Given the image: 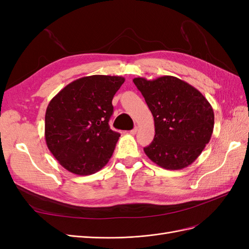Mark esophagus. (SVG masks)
I'll return each instance as SVG.
<instances>
[{
	"label": "esophagus",
	"mask_w": 249,
	"mask_h": 249,
	"mask_svg": "<svg viewBox=\"0 0 249 249\" xmlns=\"http://www.w3.org/2000/svg\"><path fill=\"white\" fill-rule=\"evenodd\" d=\"M137 132H138V127H136V128H133L132 130H130V131H129V133H130V134H136Z\"/></svg>",
	"instance_id": "esophagus-1"
}]
</instances>
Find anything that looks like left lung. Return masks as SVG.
Returning a JSON list of instances; mask_svg holds the SVG:
<instances>
[{
    "mask_svg": "<svg viewBox=\"0 0 249 249\" xmlns=\"http://www.w3.org/2000/svg\"><path fill=\"white\" fill-rule=\"evenodd\" d=\"M154 118L155 136L146 155L167 170H180L199 156L214 129V110L199 90L174 76L134 78Z\"/></svg>",
    "mask_w": 249,
    "mask_h": 249,
    "instance_id": "1",
    "label": "left lung"
}]
</instances>
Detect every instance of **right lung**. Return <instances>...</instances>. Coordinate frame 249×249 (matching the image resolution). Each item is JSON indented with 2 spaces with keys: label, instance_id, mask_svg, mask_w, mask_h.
Wrapping results in <instances>:
<instances>
[{
  "label": "right lung",
  "instance_id": "obj_1",
  "mask_svg": "<svg viewBox=\"0 0 249 249\" xmlns=\"http://www.w3.org/2000/svg\"><path fill=\"white\" fill-rule=\"evenodd\" d=\"M124 81L121 76L82 77L50 101L45 117L46 143L68 171L90 175L108 162L120 138L108 125L111 101Z\"/></svg>",
  "mask_w": 249,
  "mask_h": 249
}]
</instances>
